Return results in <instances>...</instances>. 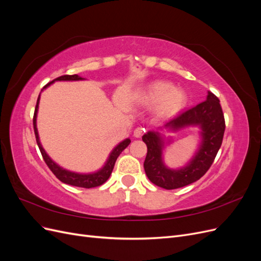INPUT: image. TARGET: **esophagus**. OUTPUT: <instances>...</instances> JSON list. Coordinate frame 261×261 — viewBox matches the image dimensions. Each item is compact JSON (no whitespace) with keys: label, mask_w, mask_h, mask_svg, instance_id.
Returning a JSON list of instances; mask_svg holds the SVG:
<instances>
[{"label":"esophagus","mask_w":261,"mask_h":261,"mask_svg":"<svg viewBox=\"0 0 261 261\" xmlns=\"http://www.w3.org/2000/svg\"><path fill=\"white\" fill-rule=\"evenodd\" d=\"M144 134H145V128H143V127H137L135 130H134V136L137 138H140L144 135Z\"/></svg>","instance_id":"1"}]
</instances>
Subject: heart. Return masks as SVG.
Segmentation results:
<instances>
[{"mask_svg":"<svg viewBox=\"0 0 261 261\" xmlns=\"http://www.w3.org/2000/svg\"><path fill=\"white\" fill-rule=\"evenodd\" d=\"M149 103H158L156 111L161 115L174 113L186 102V94L169 83H156L151 86L147 96Z\"/></svg>","mask_w":261,"mask_h":261,"instance_id":"heart-1","label":"heart"}]
</instances>
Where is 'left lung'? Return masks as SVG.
Returning <instances> with one entry per match:
<instances>
[{
    "mask_svg": "<svg viewBox=\"0 0 261 261\" xmlns=\"http://www.w3.org/2000/svg\"><path fill=\"white\" fill-rule=\"evenodd\" d=\"M189 125L200 126L202 143L191 163L180 170H170L163 164V141L159 133L148 132L143 136L147 145L144 168L154 185L164 189L184 187L198 180L210 169L222 145L225 130L224 114L216 94L209 91L206 101L178 113L165 123L164 127L176 130Z\"/></svg>",
    "mask_w": 261,
    "mask_h": 261,
    "instance_id": "8db88e82",
    "label": "left lung"
}]
</instances>
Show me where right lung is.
I'll return each instance as SVG.
<instances>
[{
  "mask_svg": "<svg viewBox=\"0 0 261 261\" xmlns=\"http://www.w3.org/2000/svg\"><path fill=\"white\" fill-rule=\"evenodd\" d=\"M84 80V78L80 77L78 75H63L60 76L58 78H55L54 81L50 82L49 84H46L43 88H46L49 85H51L52 83H54L55 81H81ZM39 99H40V94H39L38 100H37V105H36V109H35V113H34V130H35V135H36V140L39 149H40V152L42 154V158L44 162L48 165L49 169L52 171L53 174L57 176L61 181L68 185L72 186H77V187H83V188H92V187H97L100 186L102 184H105L106 181L108 180V178L111 175V173L113 171L115 161L117 159V156L121 154V152L123 150L127 147L130 144L129 139H125L124 141H122L121 144H118L114 149L113 151L110 154L109 159L106 163V165L102 168L100 171L92 173V174H78V173H74V172H69L67 170L62 169L61 167L57 163H54L50 156L46 154V152L44 151V149L42 148L40 140H39V136H38V130H37V124H36V120H37V112H38V106H39Z\"/></svg>",
  "mask_w": 261,
  "mask_h": 261,
  "instance_id": "right-lung-1",
  "label": "right lung"
}]
</instances>
